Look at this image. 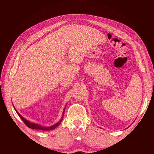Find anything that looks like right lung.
I'll list each match as a JSON object with an SVG mask.
<instances>
[{
    "mask_svg": "<svg viewBox=\"0 0 154 154\" xmlns=\"http://www.w3.org/2000/svg\"><path fill=\"white\" fill-rule=\"evenodd\" d=\"M67 104L66 105V106ZM66 106H65V108L63 109V114H62V118L60 119V120L58 122H57V123H55L54 125H52V126H49V127H44V126H42L41 125H39V124H37V123H32L31 122H29V121L27 120L26 119H25L23 116H22L19 113H18V112L15 109V106H13L14 109H15L16 112L17 113V114L18 115V116L21 118V119L24 122V123L29 128H32V129H36V130H44V131H48V130H54L55 128H57L58 126L62 123V119H63V116H64V112H65V109H66Z\"/></svg>",
    "mask_w": 154,
    "mask_h": 154,
    "instance_id": "1",
    "label": "right lung"
}]
</instances>
